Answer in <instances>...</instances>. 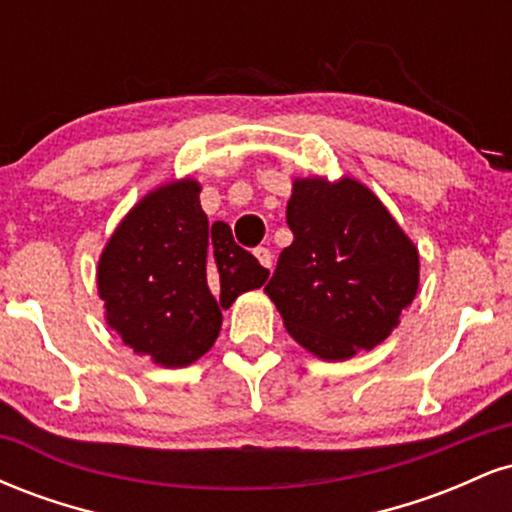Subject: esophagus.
Masks as SVG:
<instances>
[{
  "mask_svg": "<svg viewBox=\"0 0 512 512\" xmlns=\"http://www.w3.org/2000/svg\"><path fill=\"white\" fill-rule=\"evenodd\" d=\"M255 257H257V260H260L262 267L272 269V262H274L272 250H269V248H255Z\"/></svg>",
  "mask_w": 512,
  "mask_h": 512,
  "instance_id": "obj_1",
  "label": "esophagus"
}]
</instances>
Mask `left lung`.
Instances as JSON below:
<instances>
[{
  "label": "left lung",
  "instance_id": "1",
  "mask_svg": "<svg viewBox=\"0 0 512 512\" xmlns=\"http://www.w3.org/2000/svg\"><path fill=\"white\" fill-rule=\"evenodd\" d=\"M293 243L264 286L286 330L325 361L378 346L419 289V252L356 180H296Z\"/></svg>",
  "mask_w": 512,
  "mask_h": 512
}]
</instances>
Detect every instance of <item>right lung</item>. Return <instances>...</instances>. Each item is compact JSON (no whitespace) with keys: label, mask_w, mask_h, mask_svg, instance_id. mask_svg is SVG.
I'll use <instances>...</instances> for the list:
<instances>
[{"label":"right lung","mask_w":512,"mask_h":512,"mask_svg":"<svg viewBox=\"0 0 512 512\" xmlns=\"http://www.w3.org/2000/svg\"><path fill=\"white\" fill-rule=\"evenodd\" d=\"M231 226H209L195 180L151 192L117 226L98 264L108 325L137 354L168 368L207 354L221 308L267 281Z\"/></svg>","instance_id":"add662e5"}]
</instances>
